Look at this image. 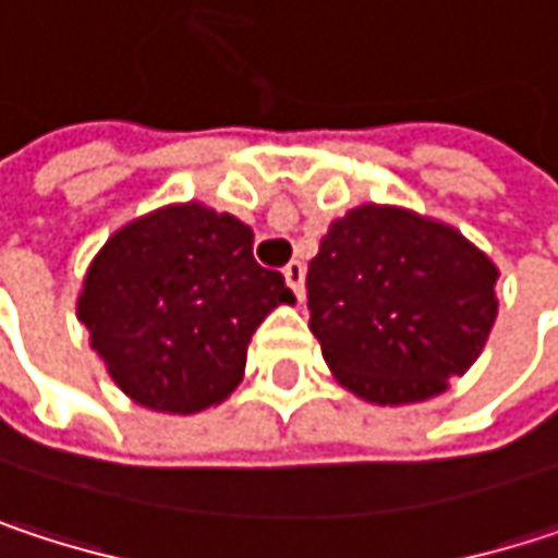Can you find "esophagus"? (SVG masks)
<instances>
[{
    "label": "esophagus",
    "instance_id": "1",
    "mask_svg": "<svg viewBox=\"0 0 558 558\" xmlns=\"http://www.w3.org/2000/svg\"><path fill=\"white\" fill-rule=\"evenodd\" d=\"M303 278H306V268H303L300 262H290V265L283 268V280H287V287L296 293V300H303Z\"/></svg>",
    "mask_w": 558,
    "mask_h": 558
}]
</instances>
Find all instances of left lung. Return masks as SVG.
<instances>
[{"label":"left lung","mask_w":558,"mask_h":558,"mask_svg":"<svg viewBox=\"0 0 558 558\" xmlns=\"http://www.w3.org/2000/svg\"><path fill=\"white\" fill-rule=\"evenodd\" d=\"M498 268L456 229L407 209L336 219L306 268L310 329L336 378L372 403L442 393L485 349Z\"/></svg>","instance_id":"obj_1"}]
</instances>
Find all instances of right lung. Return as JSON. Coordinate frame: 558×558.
Returning <instances> with one entry per match:
<instances>
[{"label": "right lung", "mask_w": 558, "mask_h": 558, "mask_svg": "<svg viewBox=\"0 0 558 558\" xmlns=\"http://www.w3.org/2000/svg\"><path fill=\"white\" fill-rule=\"evenodd\" d=\"M252 245L245 222L199 203L158 209L106 242L83 280L80 319L132 400L196 413L235 390L248 339L293 300Z\"/></svg>", "instance_id": "right-lung-1"}]
</instances>
